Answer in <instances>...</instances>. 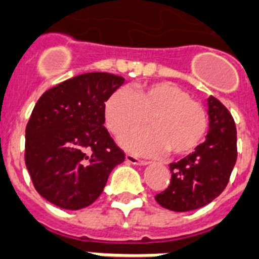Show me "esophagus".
Returning a JSON list of instances; mask_svg holds the SVG:
<instances>
[{"label": "esophagus", "instance_id": "esophagus-1", "mask_svg": "<svg viewBox=\"0 0 259 259\" xmlns=\"http://www.w3.org/2000/svg\"><path fill=\"white\" fill-rule=\"evenodd\" d=\"M126 161L129 163V164H133V165H148L149 163L145 160H140L137 157H134L133 155H126Z\"/></svg>", "mask_w": 259, "mask_h": 259}]
</instances>
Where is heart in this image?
<instances>
[{
  "label": "heart",
  "instance_id": "b5f03b06",
  "mask_svg": "<svg viewBox=\"0 0 259 259\" xmlns=\"http://www.w3.org/2000/svg\"><path fill=\"white\" fill-rule=\"evenodd\" d=\"M147 119L151 129L125 134L119 140L122 147L143 156L167 151L171 156H186L200 147L208 129L202 106L172 82H153L134 95L115 91L104 104V121L115 136L137 129Z\"/></svg>",
  "mask_w": 259,
  "mask_h": 259
}]
</instances>
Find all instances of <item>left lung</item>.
I'll return each instance as SVG.
<instances>
[{
	"instance_id": "obj_1",
	"label": "left lung",
	"mask_w": 259,
	"mask_h": 259,
	"mask_svg": "<svg viewBox=\"0 0 259 259\" xmlns=\"http://www.w3.org/2000/svg\"><path fill=\"white\" fill-rule=\"evenodd\" d=\"M209 129L205 141L191 155L169 164L171 182L155 197L172 212L200 209L222 194L236 163V126L230 111L216 98L208 99Z\"/></svg>"
}]
</instances>
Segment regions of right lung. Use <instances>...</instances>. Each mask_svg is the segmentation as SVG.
I'll use <instances>...</instances> for the list:
<instances>
[{"mask_svg":"<svg viewBox=\"0 0 259 259\" xmlns=\"http://www.w3.org/2000/svg\"><path fill=\"white\" fill-rule=\"evenodd\" d=\"M123 77L85 73L46 91L25 129V165L36 191L55 206L87 208L125 161L104 127V104Z\"/></svg>","mask_w":259,"mask_h":259,"instance_id":"add662e5","label":"right lung"}]
</instances>
